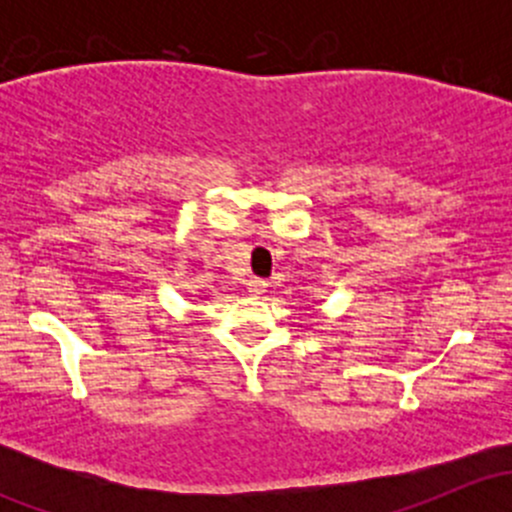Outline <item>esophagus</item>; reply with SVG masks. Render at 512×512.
Instances as JSON below:
<instances>
[{
	"instance_id": "1",
	"label": "esophagus",
	"mask_w": 512,
	"mask_h": 512,
	"mask_svg": "<svg viewBox=\"0 0 512 512\" xmlns=\"http://www.w3.org/2000/svg\"><path fill=\"white\" fill-rule=\"evenodd\" d=\"M267 287H270V282L262 280V277H252V280L247 282V289H250L252 294H262Z\"/></svg>"
}]
</instances>
